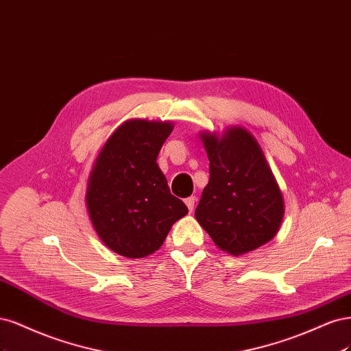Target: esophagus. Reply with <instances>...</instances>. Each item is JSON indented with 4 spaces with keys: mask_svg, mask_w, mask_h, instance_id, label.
<instances>
[{
    "mask_svg": "<svg viewBox=\"0 0 351 351\" xmlns=\"http://www.w3.org/2000/svg\"><path fill=\"white\" fill-rule=\"evenodd\" d=\"M195 197H189V198H186L185 199V204H186V207H188V210L192 213V210H194V206H195Z\"/></svg>",
    "mask_w": 351,
    "mask_h": 351,
    "instance_id": "esophagus-1",
    "label": "esophagus"
}]
</instances>
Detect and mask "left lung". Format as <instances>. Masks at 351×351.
<instances>
[{"label":"left lung","instance_id":"obj_1","mask_svg":"<svg viewBox=\"0 0 351 351\" xmlns=\"http://www.w3.org/2000/svg\"><path fill=\"white\" fill-rule=\"evenodd\" d=\"M199 137L210 180L195 210L197 221L221 251L236 256L269 242L280 229L285 202L258 141L242 127L221 137Z\"/></svg>","mask_w":351,"mask_h":351}]
</instances>
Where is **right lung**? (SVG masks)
Here are the masks:
<instances>
[{
  "label": "right lung",
  "instance_id": "obj_1",
  "mask_svg": "<svg viewBox=\"0 0 351 351\" xmlns=\"http://www.w3.org/2000/svg\"><path fill=\"white\" fill-rule=\"evenodd\" d=\"M172 122L131 119L110 135L88 178L86 204L93 228L109 250L144 258L163 245L188 208L171 194L157 165Z\"/></svg>",
  "mask_w": 351,
  "mask_h": 351
}]
</instances>
